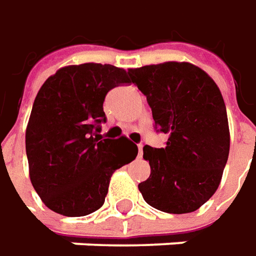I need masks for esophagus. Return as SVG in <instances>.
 I'll use <instances>...</instances> for the list:
<instances>
[{
  "label": "esophagus",
  "instance_id": "1",
  "mask_svg": "<svg viewBox=\"0 0 256 256\" xmlns=\"http://www.w3.org/2000/svg\"><path fill=\"white\" fill-rule=\"evenodd\" d=\"M138 147V157H142V153H143V144L140 143V144H137Z\"/></svg>",
  "mask_w": 256,
  "mask_h": 256
}]
</instances>
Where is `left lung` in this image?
<instances>
[{"label": "left lung", "mask_w": 256, "mask_h": 256, "mask_svg": "<svg viewBox=\"0 0 256 256\" xmlns=\"http://www.w3.org/2000/svg\"><path fill=\"white\" fill-rule=\"evenodd\" d=\"M130 82L147 98L156 128L168 138L146 144L150 177L138 184L144 201L168 214L198 210L218 188L230 154V128L216 84L188 62L128 69Z\"/></svg>", "instance_id": "left-lung-1"}]
</instances>
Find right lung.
<instances>
[{
  "label": "right lung",
  "instance_id": "1",
  "mask_svg": "<svg viewBox=\"0 0 256 256\" xmlns=\"http://www.w3.org/2000/svg\"><path fill=\"white\" fill-rule=\"evenodd\" d=\"M128 84L124 69L102 64L60 68L40 86L25 133L30 178L42 202L84 216L104 202L113 172L137 156L128 138H103V102Z\"/></svg>",
  "mask_w": 256,
  "mask_h": 256
}]
</instances>
